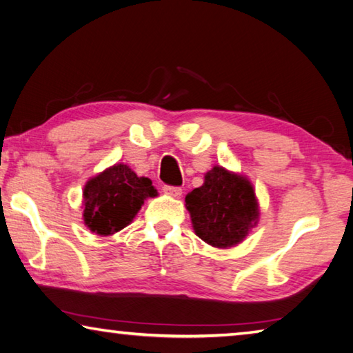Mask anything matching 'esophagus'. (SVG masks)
I'll return each mask as SVG.
<instances>
[{"label":"esophagus","instance_id":"obj_1","mask_svg":"<svg viewBox=\"0 0 353 353\" xmlns=\"http://www.w3.org/2000/svg\"><path fill=\"white\" fill-rule=\"evenodd\" d=\"M165 194H168L171 197H181L182 196V188L181 186H171V185H165L163 186Z\"/></svg>","mask_w":353,"mask_h":353}]
</instances>
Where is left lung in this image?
<instances>
[{"label": "left lung", "instance_id": "left-lung-1", "mask_svg": "<svg viewBox=\"0 0 353 353\" xmlns=\"http://www.w3.org/2000/svg\"><path fill=\"white\" fill-rule=\"evenodd\" d=\"M194 232L214 248L239 245L259 222V202L245 176L216 165L185 197Z\"/></svg>", "mask_w": 353, "mask_h": 353}]
</instances>
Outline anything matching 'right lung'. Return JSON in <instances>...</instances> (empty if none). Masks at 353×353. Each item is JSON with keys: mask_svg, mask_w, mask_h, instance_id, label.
<instances>
[{"mask_svg": "<svg viewBox=\"0 0 353 353\" xmlns=\"http://www.w3.org/2000/svg\"><path fill=\"white\" fill-rule=\"evenodd\" d=\"M156 196L148 177H137L128 165L116 163L85 183L84 223L99 236H112L131 223L145 199Z\"/></svg>", "mask_w": 353, "mask_h": 353, "instance_id": "add662e5", "label": "right lung"}]
</instances>
